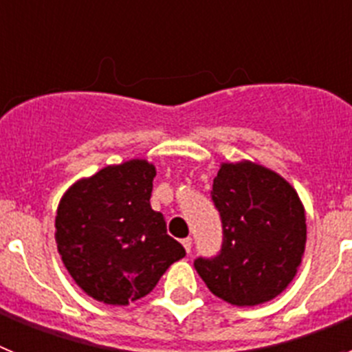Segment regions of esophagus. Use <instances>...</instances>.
<instances>
[{
  "mask_svg": "<svg viewBox=\"0 0 352 352\" xmlns=\"http://www.w3.org/2000/svg\"><path fill=\"white\" fill-rule=\"evenodd\" d=\"M182 243H183V247H185L186 254H190V252H192V238H183Z\"/></svg>",
  "mask_w": 352,
  "mask_h": 352,
  "instance_id": "34e87169",
  "label": "esophagus"
}]
</instances>
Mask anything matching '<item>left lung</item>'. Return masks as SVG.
Returning a JSON list of instances; mask_svg holds the SVG:
<instances>
[{
	"label": "left lung",
	"instance_id": "8db88e82",
	"mask_svg": "<svg viewBox=\"0 0 352 352\" xmlns=\"http://www.w3.org/2000/svg\"><path fill=\"white\" fill-rule=\"evenodd\" d=\"M211 201L220 213L222 248L194 261L199 276L214 296L238 307L278 296L296 275L307 241L296 190L252 162L222 164Z\"/></svg>",
	"mask_w": 352,
	"mask_h": 352
}]
</instances>
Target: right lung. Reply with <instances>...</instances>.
Instances as JSON below:
<instances>
[{
	"mask_svg": "<svg viewBox=\"0 0 352 352\" xmlns=\"http://www.w3.org/2000/svg\"><path fill=\"white\" fill-rule=\"evenodd\" d=\"M155 167L146 160L109 166L72 185L56 214L65 268L89 296L129 305L153 291L185 248L151 210Z\"/></svg>",
	"mask_w": 352,
	"mask_h": 352,
	"instance_id": "1",
	"label": "right lung"
}]
</instances>
